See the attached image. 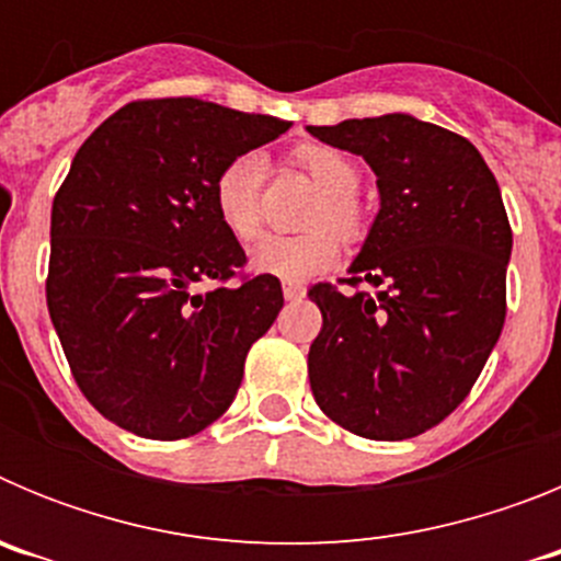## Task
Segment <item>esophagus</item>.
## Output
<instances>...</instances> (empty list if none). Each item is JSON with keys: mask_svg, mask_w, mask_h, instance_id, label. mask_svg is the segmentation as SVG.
<instances>
[{"mask_svg": "<svg viewBox=\"0 0 561 561\" xmlns=\"http://www.w3.org/2000/svg\"><path fill=\"white\" fill-rule=\"evenodd\" d=\"M306 295V289H304V284H284V297L286 300H289V304H295V300H300V297Z\"/></svg>", "mask_w": 561, "mask_h": 561, "instance_id": "esophagus-1", "label": "esophagus"}]
</instances>
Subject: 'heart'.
<instances>
[{
  "instance_id": "1",
  "label": "heart",
  "mask_w": 561,
  "mask_h": 561,
  "mask_svg": "<svg viewBox=\"0 0 561 561\" xmlns=\"http://www.w3.org/2000/svg\"><path fill=\"white\" fill-rule=\"evenodd\" d=\"M291 165L320 187L297 236H266L252 250V266L261 275L300 284L331 270L340 241L359 244L370 232V207L359 196V165L348 153L325 142H306L291 151ZM264 199V160L257 153H238L213 180V205L219 221L238 241H252L261 230Z\"/></svg>"
}]
</instances>
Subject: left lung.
Instances as JSON below:
<instances>
[{"label":"left lung","instance_id":"left-lung-1","mask_svg":"<svg viewBox=\"0 0 561 561\" xmlns=\"http://www.w3.org/2000/svg\"><path fill=\"white\" fill-rule=\"evenodd\" d=\"M365 157L381 210L340 291L314 284V401L370 440L438 427L474 388L505 323L512 225L497 180L460 134L410 114L309 126ZM380 289L370 296L360 289Z\"/></svg>","mask_w":561,"mask_h":561}]
</instances>
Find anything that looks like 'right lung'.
I'll return each instance as SVG.
<instances>
[{"instance_id":"add662e5","label":"right lung","mask_w":561,"mask_h":561,"mask_svg":"<svg viewBox=\"0 0 561 561\" xmlns=\"http://www.w3.org/2000/svg\"><path fill=\"white\" fill-rule=\"evenodd\" d=\"M289 126L199 98H148L78 148L53 199L47 309L78 388L117 427L191 438L236 399L284 289L244 272L213 180Z\"/></svg>"}]
</instances>
